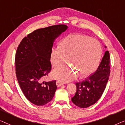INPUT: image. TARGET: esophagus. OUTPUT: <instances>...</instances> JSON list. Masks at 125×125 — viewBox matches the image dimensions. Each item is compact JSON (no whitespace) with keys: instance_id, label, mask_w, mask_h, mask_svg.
<instances>
[{"instance_id":"1","label":"esophagus","mask_w":125,"mask_h":125,"mask_svg":"<svg viewBox=\"0 0 125 125\" xmlns=\"http://www.w3.org/2000/svg\"><path fill=\"white\" fill-rule=\"evenodd\" d=\"M56 84H57V86L58 87H61L62 85H63V83L62 82H59V81H57V83H56Z\"/></svg>"}]
</instances>
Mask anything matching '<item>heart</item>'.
I'll use <instances>...</instances> for the list:
<instances>
[{
	"mask_svg": "<svg viewBox=\"0 0 125 125\" xmlns=\"http://www.w3.org/2000/svg\"><path fill=\"white\" fill-rule=\"evenodd\" d=\"M101 46L97 40L81 34L69 35L62 40L59 48L51 53V63L54 67L68 61L71 66L64 65L52 71L54 78L62 82H68L80 76L92 73L101 58Z\"/></svg>",
	"mask_w": 125,
	"mask_h": 125,
	"instance_id": "1",
	"label": "heart"
}]
</instances>
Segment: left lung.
I'll list each match as a JSON object with an SVG mask.
<instances>
[{"mask_svg": "<svg viewBox=\"0 0 125 125\" xmlns=\"http://www.w3.org/2000/svg\"><path fill=\"white\" fill-rule=\"evenodd\" d=\"M109 52L106 51L97 70L84 80L76 83V94L71 98L75 105L86 108L94 104L100 99L109 77Z\"/></svg>", "mask_w": 125, "mask_h": 125, "instance_id": "obj_1", "label": "left lung"}]
</instances>
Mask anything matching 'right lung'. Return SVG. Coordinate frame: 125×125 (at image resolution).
<instances>
[{
	"mask_svg": "<svg viewBox=\"0 0 125 125\" xmlns=\"http://www.w3.org/2000/svg\"><path fill=\"white\" fill-rule=\"evenodd\" d=\"M63 24L37 29L24 37L15 56L16 75L25 97L42 106L52 99L56 80L44 82L52 69L50 57L54 40L67 29Z\"/></svg>",
	"mask_w": 125,
	"mask_h": 125,
	"instance_id": "1",
	"label": "right lung"
}]
</instances>
